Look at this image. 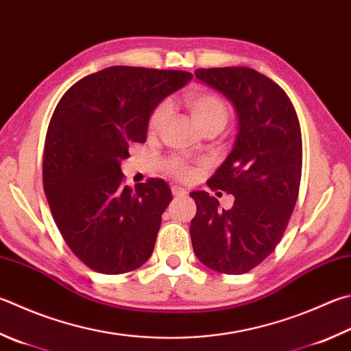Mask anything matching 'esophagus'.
<instances>
[{
	"instance_id": "esophagus-1",
	"label": "esophagus",
	"mask_w": 351,
	"mask_h": 351,
	"mask_svg": "<svg viewBox=\"0 0 351 351\" xmlns=\"http://www.w3.org/2000/svg\"><path fill=\"white\" fill-rule=\"evenodd\" d=\"M187 192L181 187H171V195H173L175 197H180V196H184Z\"/></svg>"
}]
</instances>
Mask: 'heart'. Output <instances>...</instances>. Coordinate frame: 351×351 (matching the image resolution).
Listing matches in <instances>:
<instances>
[{"label":"heart","instance_id":"1","mask_svg":"<svg viewBox=\"0 0 351 351\" xmlns=\"http://www.w3.org/2000/svg\"><path fill=\"white\" fill-rule=\"evenodd\" d=\"M184 103L190 112V117L195 121V124L199 127L202 132L206 130H221L227 124L228 117H230V109L226 103L224 98L213 92H192L186 95ZM170 107L167 103H159L154 107L149 117V133L155 135L165 121L169 118ZM169 173L176 178V180L186 181L195 175V167L192 164L180 158H171L165 165Z\"/></svg>","mask_w":351,"mask_h":351}]
</instances>
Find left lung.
Returning a JSON list of instances; mask_svg holds the SVG:
<instances>
[{
  "label": "left lung",
  "mask_w": 351,
  "mask_h": 351,
  "mask_svg": "<svg viewBox=\"0 0 351 351\" xmlns=\"http://www.w3.org/2000/svg\"><path fill=\"white\" fill-rule=\"evenodd\" d=\"M196 78L230 99L239 132L233 150L207 186L234 196L230 210L193 192V252L208 269L242 275L275 250L289 224L302 173L301 125L275 81L248 67L196 69Z\"/></svg>",
  "instance_id": "1"
}]
</instances>
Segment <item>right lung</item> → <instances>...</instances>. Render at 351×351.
<instances>
[{"instance_id":"obj_1","label":"right lung","mask_w":351,"mask_h":351,"mask_svg":"<svg viewBox=\"0 0 351 351\" xmlns=\"http://www.w3.org/2000/svg\"><path fill=\"white\" fill-rule=\"evenodd\" d=\"M192 78L112 66L75 82L56 104L44 143V193L61 237L88 269L121 275L154 252L169 184L150 178L124 186L119 162L132 144L145 143L154 107Z\"/></svg>"}]
</instances>
